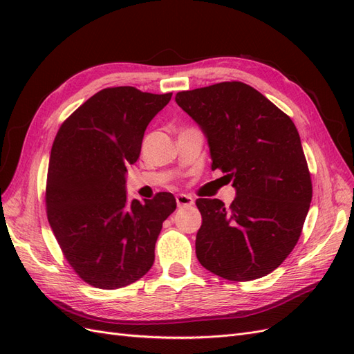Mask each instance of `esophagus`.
<instances>
[{
  "label": "esophagus",
  "instance_id": "obj_1",
  "mask_svg": "<svg viewBox=\"0 0 354 354\" xmlns=\"http://www.w3.org/2000/svg\"><path fill=\"white\" fill-rule=\"evenodd\" d=\"M176 201H177V205L180 208H186V207L194 205V202H195L194 198H192L190 195H186V194H178L176 196Z\"/></svg>",
  "mask_w": 354,
  "mask_h": 354
}]
</instances>
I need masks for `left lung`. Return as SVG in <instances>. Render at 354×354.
I'll use <instances>...</instances> for the list:
<instances>
[{"mask_svg":"<svg viewBox=\"0 0 354 354\" xmlns=\"http://www.w3.org/2000/svg\"><path fill=\"white\" fill-rule=\"evenodd\" d=\"M176 102L205 134L212 169L233 181L236 198H199L196 257L229 281L272 273L294 250L312 202V178L291 118L243 82L180 91Z\"/></svg>","mask_w":354,"mask_h":354,"instance_id":"1","label":"left lung"}]
</instances>
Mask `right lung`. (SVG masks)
I'll return each mask as SVG.
<instances>
[{
	"label": "right lung",
	"mask_w": 354,
	"mask_h": 354,
	"mask_svg": "<svg viewBox=\"0 0 354 354\" xmlns=\"http://www.w3.org/2000/svg\"><path fill=\"white\" fill-rule=\"evenodd\" d=\"M171 95L104 88L62 124L53 143L48 223L72 269L94 288H122L151 270L162 223L177 207L168 192L128 202L125 189L127 167Z\"/></svg>",
	"instance_id": "1"
}]
</instances>
